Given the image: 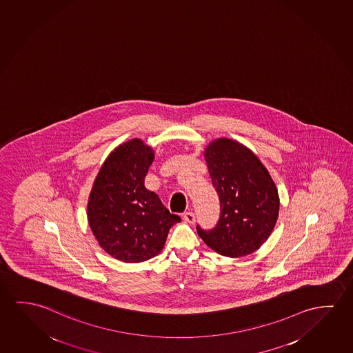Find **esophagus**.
<instances>
[{"mask_svg":"<svg viewBox=\"0 0 353 353\" xmlns=\"http://www.w3.org/2000/svg\"><path fill=\"white\" fill-rule=\"evenodd\" d=\"M183 219H185L187 223H193L196 221V216H194V212H185V215H183Z\"/></svg>","mask_w":353,"mask_h":353,"instance_id":"34e87169","label":"esophagus"}]
</instances>
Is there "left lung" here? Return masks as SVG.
<instances>
[{"label":"left lung","mask_w":353,"mask_h":353,"mask_svg":"<svg viewBox=\"0 0 353 353\" xmlns=\"http://www.w3.org/2000/svg\"><path fill=\"white\" fill-rule=\"evenodd\" d=\"M205 159L220 201V217L212 230L196 225L198 234L219 254H250L276 223L280 204L275 183L250 149L228 138L212 141Z\"/></svg>","instance_id":"left-lung-1"}]
</instances>
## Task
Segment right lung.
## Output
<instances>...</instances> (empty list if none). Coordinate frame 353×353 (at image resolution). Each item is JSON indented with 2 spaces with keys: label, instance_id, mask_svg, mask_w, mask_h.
Segmentation results:
<instances>
[{
  "label": "right lung",
  "instance_id": "right-lung-1",
  "mask_svg": "<svg viewBox=\"0 0 353 353\" xmlns=\"http://www.w3.org/2000/svg\"><path fill=\"white\" fill-rule=\"evenodd\" d=\"M154 154L141 139L116 148L103 163L88 203V220L99 244L125 263L159 254L168 231L181 221L144 187Z\"/></svg>",
  "mask_w": 353,
  "mask_h": 353
}]
</instances>
